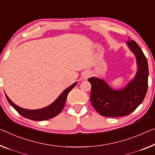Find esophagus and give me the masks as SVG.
<instances>
[{
  "label": "esophagus",
  "mask_w": 155,
  "mask_h": 155,
  "mask_svg": "<svg viewBox=\"0 0 155 155\" xmlns=\"http://www.w3.org/2000/svg\"><path fill=\"white\" fill-rule=\"evenodd\" d=\"M91 76V73L89 71H85L83 74V78L84 79H87V78H89Z\"/></svg>",
  "instance_id": "esophagus-1"
}]
</instances>
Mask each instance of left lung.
<instances>
[{
    "label": "left lung",
    "mask_w": 155,
    "mask_h": 155,
    "mask_svg": "<svg viewBox=\"0 0 155 155\" xmlns=\"http://www.w3.org/2000/svg\"><path fill=\"white\" fill-rule=\"evenodd\" d=\"M127 45L135 55L137 71L135 77L121 89L112 88L104 80L91 77V100L92 107L105 117H121L133 112L143 101L147 91L148 64L141 48L129 38Z\"/></svg>",
    "instance_id": "1"
}]
</instances>
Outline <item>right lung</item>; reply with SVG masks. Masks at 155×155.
<instances>
[{"label":"right lung","instance_id":"obj_1","mask_svg":"<svg viewBox=\"0 0 155 155\" xmlns=\"http://www.w3.org/2000/svg\"><path fill=\"white\" fill-rule=\"evenodd\" d=\"M77 82L74 83L68 88H66L64 91L60 94L56 100L54 102L51 104L47 107H44L40 109H35V110H29L23 108L21 107H18L17 104L12 101L10 98L8 97V95L5 94V97L8 100V102L23 117L35 121H40V120H47L51 119L56 115H58L61 110H63L64 104H65L67 97L69 92H70L71 89L77 85Z\"/></svg>","mask_w":155,"mask_h":155}]
</instances>
